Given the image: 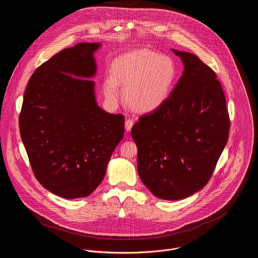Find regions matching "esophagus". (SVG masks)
<instances>
[{"instance_id": "obj_1", "label": "esophagus", "mask_w": 258, "mask_h": 258, "mask_svg": "<svg viewBox=\"0 0 258 258\" xmlns=\"http://www.w3.org/2000/svg\"><path fill=\"white\" fill-rule=\"evenodd\" d=\"M133 124H134L133 120L127 119V120L125 121V129H126L127 131H130V130L132 129V127H133Z\"/></svg>"}]
</instances>
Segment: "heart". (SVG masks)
<instances>
[{
  "mask_svg": "<svg viewBox=\"0 0 258 258\" xmlns=\"http://www.w3.org/2000/svg\"><path fill=\"white\" fill-rule=\"evenodd\" d=\"M177 68L172 57L147 49L125 53L113 63L103 83L106 99L116 105L124 88L125 102L133 110L150 113L161 108L175 85Z\"/></svg>",
  "mask_w": 258,
  "mask_h": 258,
  "instance_id": "1",
  "label": "heart"
}]
</instances>
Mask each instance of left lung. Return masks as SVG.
Wrapping results in <instances>:
<instances>
[{
	"instance_id": "left-lung-1",
	"label": "left lung",
	"mask_w": 258,
	"mask_h": 258,
	"mask_svg": "<svg viewBox=\"0 0 258 258\" xmlns=\"http://www.w3.org/2000/svg\"><path fill=\"white\" fill-rule=\"evenodd\" d=\"M184 70L167 102L139 118L131 135L138 174L159 199L177 201L202 189L226 145L229 116L217 74L197 55L172 49Z\"/></svg>"
}]
</instances>
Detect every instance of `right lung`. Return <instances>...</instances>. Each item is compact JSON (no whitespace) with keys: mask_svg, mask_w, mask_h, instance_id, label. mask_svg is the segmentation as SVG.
I'll return each mask as SVG.
<instances>
[{"mask_svg":"<svg viewBox=\"0 0 258 258\" xmlns=\"http://www.w3.org/2000/svg\"><path fill=\"white\" fill-rule=\"evenodd\" d=\"M79 42L43 62L27 85L22 141L39 184L64 198L89 196L103 180L124 136V116L101 109L94 94V51Z\"/></svg>","mask_w":258,"mask_h":258,"instance_id":"1","label":"right lung"}]
</instances>
